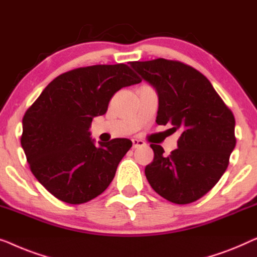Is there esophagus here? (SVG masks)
I'll return each instance as SVG.
<instances>
[{
    "label": "esophagus",
    "instance_id": "obj_1",
    "mask_svg": "<svg viewBox=\"0 0 257 257\" xmlns=\"http://www.w3.org/2000/svg\"><path fill=\"white\" fill-rule=\"evenodd\" d=\"M132 142H133V148H134V149H136V148H139V147L146 146V143H144V141H142V140L133 139Z\"/></svg>",
    "mask_w": 257,
    "mask_h": 257
}]
</instances>
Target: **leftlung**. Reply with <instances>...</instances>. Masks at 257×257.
Returning <instances> with one entry per match:
<instances>
[{"label":"left lung","instance_id":"obj_1","mask_svg":"<svg viewBox=\"0 0 257 257\" xmlns=\"http://www.w3.org/2000/svg\"><path fill=\"white\" fill-rule=\"evenodd\" d=\"M130 66L157 89V123L180 132L178 148L169 156L161 146L150 144L155 156L144 171L148 182L175 204L200 199L225 173L235 148L232 110L204 74L182 61L157 58Z\"/></svg>","mask_w":257,"mask_h":257}]
</instances>
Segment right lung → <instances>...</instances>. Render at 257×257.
<instances>
[{"instance_id": "add662e5", "label": "right lung", "mask_w": 257, "mask_h": 257, "mask_svg": "<svg viewBox=\"0 0 257 257\" xmlns=\"http://www.w3.org/2000/svg\"><path fill=\"white\" fill-rule=\"evenodd\" d=\"M141 81L125 64L74 68L53 79L25 111L22 148L36 179L57 199L84 204L109 186L133 143L114 139L95 147L89 125L118 89Z\"/></svg>"}]
</instances>
